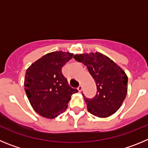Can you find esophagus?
Wrapping results in <instances>:
<instances>
[{"label": "esophagus", "instance_id": "obj_1", "mask_svg": "<svg viewBox=\"0 0 148 148\" xmlns=\"http://www.w3.org/2000/svg\"><path fill=\"white\" fill-rule=\"evenodd\" d=\"M82 86H79V87L77 88V90H78V91H79V92H81V91H82Z\"/></svg>", "mask_w": 148, "mask_h": 148}]
</instances>
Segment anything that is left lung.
Instances as JSON below:
<instances>
[{
  "mask_svg": "<svg viewBox=\"0 0 148 148\" xmlns=\"http://www.w3.org/2000/svg\"><path fill=\"white\" fill-rule=\"evenodd\" d=\"M74 58L86 66L97 85L95 97L92 99L85 97L88 112L100 118L116 112L127 92V77L125 71L99 52L75 54Z\"/></svg>",
  "mask_w": 148,
  "mask_h": 148,
  "instance_id": "1",
  "label": "left lung"
}]
</instances>
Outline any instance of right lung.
I'll list each match as a JSON object with an SVG mask.
<instances>
[{
    "label": "right lung",
    "mask_w": 148,
    "mask_h": 148,
    "mask_svg": "<svg viewBox=\"0 0 148 148\" xmlns=\"http://www.w3.org/2000/svg\"><path fill=\"white\" fill-rule=\"evenodd\" d=\"M74 54L54 51L45 54L28 68L24 87L30 104L36 112L47 119H54L68 108L73 94L78 92L69 85L62 68Z\"/></svg>",
    "instance_id": "1"
}]
</instances>
